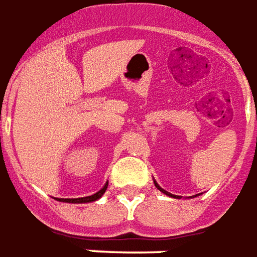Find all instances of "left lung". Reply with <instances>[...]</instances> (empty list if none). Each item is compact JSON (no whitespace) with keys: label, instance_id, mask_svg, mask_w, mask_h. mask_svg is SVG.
Listing matches in <instances>:
<instances>
[{"label":"left lung","instance_id":"obj_1","mask_svg":"<svg viewBox=\"0 0 257 257\" xmlns=\"http://www.w3.org/2000/svg\"><path fill=\"white\" fill-rule=\"evenodd\" d=\"M153 182H155V186H156V188L159 189V190H160V192L164 193V194H166V196H168V197H172V198H181V196H175V194H171V193H168L167 190H164V189L160 188V186H159V183H157L156 181H153ZM197 196H198V194H196V196H194V197H197Z\"/></svg>","mask_w":257,"mask_h":257}]
</instances>
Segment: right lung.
Returning <instances> with one entry per match:
<instances>
[{
    "label": "right lung",
    "mask_w": 257,
    "mask_h": 257,
    "mask_svg": "<svg viewBox=\"0 0 257 257\" xmlns=\"http://www.w3.org/2000/svg\"><path fill=\"white\" fill-rule=\"evenodd\" d=\"M106 188H108V182L102 186V188L98 190L94 194L91 196H87V197H80V198H56L57 201H61V203H71V204H85V203H91V201H97L98 198L102 197V194L105 193Z\"/></svg>",
    "instance_id": "add662e5"
}]
</instances>
